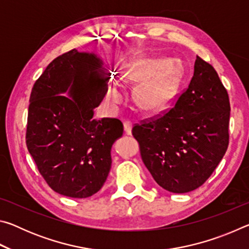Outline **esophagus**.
Returning a JSON list of instances; mask_svg holds the SVG:
<instances>
[{"instance_id":"esophagus-1","label":"esophagus","mask_w":249,"mask_h":249,"mask_svg":"<svg viewBox=\"0 0 249 249\" xmlns=\"http://www.w3.org/2000/svg\"><path fill=\"white\" fill-rule=\"evenodd\" d=\"M132 123L130 122H124V132L126 135H132Z\"/></svg>"}]
</instances>
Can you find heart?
Segmentation results:
<instances>
[{
  "label": "heart",
  "instance_id": "obj_1",
  "mask_svg": "<svg viewBox=\"0 0 249 249\" xmlns=\"http://www.w3.org/2000/svg\"><path fill=\"white\" fill-rule=\"evenodd\" d=\"M123 78L127 81H142L136 90V102L147 112L156 113L165 109L174 99L178 89L180 70L166 59L140 56L125 66ZM124 91L121 84H109L107 100L116 104L123 99Z\"/></svg>",
  "mask_w": 249,
  "mask_h": 249
}]
</instances>
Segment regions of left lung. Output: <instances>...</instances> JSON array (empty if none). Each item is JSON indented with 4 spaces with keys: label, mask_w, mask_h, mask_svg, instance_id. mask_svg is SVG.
Here are the masks:
<instances>
[{
    "label": "left lung",
    "mask_w": 249,
    "mask_h": 249,
    "mask_svg": "<svg viewBox=\"0 0 249 249\" xmlns=\"http://www.w3.org/2000/svg\"><path fill=\"white\" fill-rule=\"evenodd\" d=\"M230 111L215 69L196 56L190 84L174 107L132 129L142 161L160 187L187 193L210 178L229 147Z\"/></svg>",
    "instance_id": "obj_1"
}]
</instances>
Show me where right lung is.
<instances>
[{"label":"right lung","mask_w":249,"mask_h":249,"mask_svg":"<svg viewBox=\"0 0 249 249\" xmlns=\"http://www.w3.org/2000/svg\"><path fill=\"white\" fill-rule=\"evenodd\" d=\"M103 62L77 49L50 62L29 98L26 145L53 191L84 199L98 192L111 169L113 142L123 135L117 119L93 120L107 93ZM68 90L69 97L61 96Z\"/></svg>","instance_id":"right-lung-1"}]
</instances>
